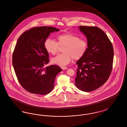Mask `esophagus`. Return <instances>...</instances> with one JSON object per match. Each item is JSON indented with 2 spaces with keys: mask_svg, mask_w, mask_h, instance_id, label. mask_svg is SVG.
Returning a JSON list of instances; mask_svg holds the SVG:
<instances>
[{
  "mask_svg": "<svg viewBox=\"0 0 127 127\" xmlns=\"http://www.w3.org/2000/svg\"><path fill=\"white\" fill-rule=\"evenodd\" d=\"M61 68L63 69V70H65V69H66L67 68L66 67V66H61Z\"/></svg>",
  "mask_w": 127,
  "mask_h": 127,
  "instance_id": "esophagus-1",
  "label": "esophagus"
}]
</instances>
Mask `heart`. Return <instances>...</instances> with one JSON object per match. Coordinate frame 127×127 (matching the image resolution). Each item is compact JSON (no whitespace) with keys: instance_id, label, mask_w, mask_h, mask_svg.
Returning a JSON list of instances; mask_svg holds the SVG:
<instances>
[{"instance_id":"1","label":"heart","mask_w":127,"mask_h":127,"mask_svg":"<svg viewBox=\"0 0 127 127\" xmlns=\"http://www.w3.org/2000/svg\"><path fill=\"white\" fill-rule=\"evenodd\" d=\"M58 42L48 38L44 43V47L48 53L55 55L60 47L65 46L63 53L58 55L53 58V63L60 66H64L72 60H79L82 58L88 49V42L84 39L71 33H65L57 36Z\"/></svg>"}]
</instances>
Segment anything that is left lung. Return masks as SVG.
<instances>
[{
	"mask_svg": "<svg viewBox=\"0 0 127 127\" xmlns=\"http://www.w3.org/2000/svg\"><path fill=\"white\" fill-rule=\"evenodd\" d=\"M87 38L88 49L78 65L75 85L80 91L90 92L102 86L112 71L114 51L109 37L97 27L79 26Z\"/></svg>",
	"mask_w": 127,
	"mask_h": 127,
	"instance_id": "1",
	"label": "left lung"
}]
</instances>
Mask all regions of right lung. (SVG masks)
Segmentation results:
<instances>
[{
	"mask_svg": "<svg viewBox=\"0 0 127 127\" xmlns=\"http://www.w3.org/2000/svg\"><path fill=\"white\" fill-rule=\"evenodd\" d=\"M59 31L52 27L32 28L18 39L13 66L18 82L30 93L47 95L53 89L56 77L62 69L56 65L45 67L49 63V55L44 43L50 33Z\"/></svg>",
	"mask_w": 127,
	"mask_h": 127,
	"instance_id": "1",
	"label": "right lung"
}]
</instances>
